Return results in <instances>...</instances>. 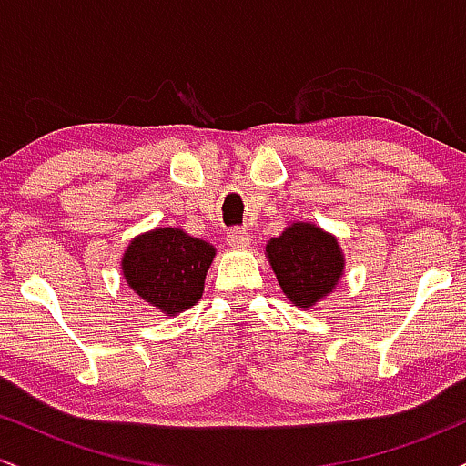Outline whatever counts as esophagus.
I'll return each mask as SVG.
<instances>
[{"label": "esophagus", "mask_w": 466, "mask_h": 466, "mask_svg": "<svg viewBox=\"0 0 466 466\" xmlns=\"http://www.w3.org/2000/svg\"><path fill=\"white\" fill-rule=\"evenodd\" d=\"M228 243L232 248H248L249 245V232L243 226H234L228 229Z\"/></svg>", "instance_id": "34e87169"}]
</instances>
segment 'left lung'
<instances>
[{"label": "left lung", "mask_w": 466, "mask_h": 466, "mask_svg": "<svg viewBox=\"0 0 466 466\" xmlns=\"http://www.w3.org/2000/svg\"><path fill=\"white\" fill-rule=\"evenodd\" d=\"M267 254L285 296L304 309L333 291L344 269L337 240L311 223L287 228L267 243Z\"/></svg>", "instance_id": "8db88e82"}]
</instances>
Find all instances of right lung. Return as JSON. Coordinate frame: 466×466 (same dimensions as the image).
<instances>
[{
    "mask_svg": "<svg viewBox=\"0 0 466 466\" xmlns=\"http://www.w3.org/2000/svg\"><path fill=\"white\" fill-rule=\"evenodd\" d=\"M212 258L210 243L184 229L162 228L133 240L122 258V274L137 296L175 315L199 302Z\"/></svg>",
    "mask_w": 466,
    "mask_h": 466,
    "instance_id": "right-lung-1",
    "label": "right lung"
}]
</instances>
